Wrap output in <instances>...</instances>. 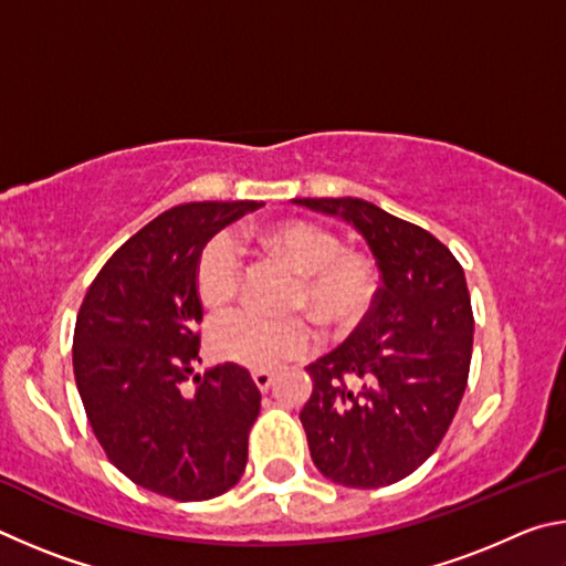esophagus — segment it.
<instances>
[{
    "label": "esophagus",
    "instance_id": "obj_1",
    "mask_svg": "<svg viewBox=\"0 0 566 566\" xmlns=\"http://www.w3.org/2000/svg\"><path fill=\"white\" fill-rule=\"evenodd\" d=\"M252 379H254V385H256V389H260V391H266V389L274 385L272 371H252Z\"/></svg>",
    "mask_w": 566,
    "mask_h": 566
}]
</instances>
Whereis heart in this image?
<instances>
[{"label":"heart","mask_w":566,"mask_h":566,"mask_svg":"<svg viewBox=\"0 0 566 566\" xmlns=\"http://www.w3.org/2000/svg\"><path fill=\"white\" fill-rule=\"evenodd\" d=\"M260 239L302 272L294 306L312 310L332 329H349L371 312L379 294V272L367 252L342 247L337 234L312 222L274 224ZM242 274L244 262L234 239L214 237L197 260L199 300L209 310H224L237 296ZM317 342L319 332L304 314L270 317L256 310H237L209 329V347L219 359L260 371L304 357Z\"/></svg>","instance_id":"heart-1"}]
</instances>
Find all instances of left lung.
I'll return each instance as SVG.
<instances>
[{
    "instance_id": "left-lung-1",
    "label": "left lung",
    "mask_w": 566,
    "mask_h": 566,
    "mask_svg": "<svg viewBox=\"0 0 566 566\" xmlns=\"http://www.w3.org/2000/svg\"><path fill=\"white\" fill-rule=\"evenodd\" d=\"M294 202L357 227L381 272L359 327L306 367L312 459L354 490L395 484L432 457L464 397L474 339L464 270L427 229L364 199Z\"/></svg>"
}]
</instances>
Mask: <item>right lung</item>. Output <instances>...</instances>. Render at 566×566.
<instances>
[{"instance_id":"1","label":"right lung","mask_w":566,"mask_h":566,"mask_svg":"<svg viewBox=\"0 0 566 566\" xmlns=\"http://www.w3.org/2000/svg\"><path fill=\"white\" fill-rule=\"evenodd\" d=\"M256 202L171 207L127 239L90 284L74 327V379L104 454L145 490L177 502L224 494L247 467L262 395L227 361L185 381L199 361L205 244Z\"/></svg>"}]
</instances>
